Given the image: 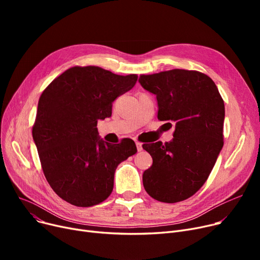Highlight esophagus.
Here are the masks:
<instances>
[{
    "label": "esophagus",
    "mask_w": 260,
    "mask_h": 260,
    "mask_svg": "<svg viewBox=\"0 0 260 260\" xmlns=\"http://www.w3.org/2000/svg\"><path fill=\"white\" fill-rule=\"evenodd\" d=\"M136 146H137V151L138 152H141L142 151V143H140V142H136Z\"/></svg>",
    "instance_id": "esophagus-1"
}]
</instances>
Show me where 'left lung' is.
Returning <instances> with one entry per match:
<instances>
[{
  "label": "left lung",
  "instance_id": "left-lung-1",
  "mask_svg": "<svg viewBox=\"0 0 260 260\" xmlns=\"http://www.w3.org/2000/svg\"><path fill=\"white\" fill-rule=\"evenodd\" d=\"M139 82L156 94L158 119L176 123L172 141L142 145L153 158L143 186L161 202L185 200L207 181L223 146V100L214 81L197 71L141 75Z\"/></svg>",
  "mask_w": 260,
  "mask_h": 260
}]
</instances>
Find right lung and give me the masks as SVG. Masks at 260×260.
<instances>
[{
    "label": "right lung",
    "instance_id": "add662e5",
    "mask_svg": "<svg viewBox=\"0 0 260 260\" xmlns=\"http://www.w3.org/2000/svg\"><path fill=\"white\" fill-rule=\"evenodd\" d=\"M137 79L98 66H74L41 94L32 138L47 182L66 202L88 208L104 201L113 192L119 163L137 153L132 139L107 143L97 128Z\"/></svg>",
    "mask_w": 260,
    "mask_h": 260
}]
</instances>
